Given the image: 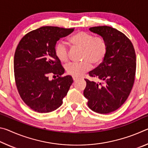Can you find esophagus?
<instances>
[{
    "label": "esophagus",
    "instance_id": "esophagus-1",
    "mask_svg": "<svg viewBox=\"0 0 148 148\" xmlns=\"http://www.w3.org/2000/svg\"><path fill=\"white\" fill-rule=\"evenodd\" d=\"M72 79H73L74 81H76V80L77 79V77H72Z\"/></svg>",
    "mask_w": 148,
    "mask_h": 148
}]
</instances>
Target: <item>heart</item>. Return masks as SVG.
Wrapping results in <instances>:
<instances>
[{"instance_id": "heart-1", "label": "heart", "mask_w": 148, "mask_h": 148, "mask_svg": "<svg viewBox=\"0 0 148 148\" xmlns=\"http://www.w3.org/2000/svg\"><path fill=\"white\" fill-rule=\"evenodd\" d=\"M68 43L72 46L82 49L79 62H71L65 66L66 73L72 76H79L89 71L91 63L99 65L103 61L108 53V42L102 36H95L86 31H79L70 37ZM55 56L61 62L68 61V49L64 43L59 42L54 49Z\"/></svg>"}]
</instances>
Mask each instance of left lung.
I'll return each instance as SVG.
<instances>
[{
	"instance_id": "obj_1",
	"label": "left lung",
	"mask_w": 148,
	"mask_h": 148,
	"mask_svg": "<svg viewBox=\"0 0 148 148\" xmlns=\"http://www.w3.org/2000/svg\"><path fill=\"white\" fill-rule=\"evenodd\" d=\"M89 30L104 37L108 49L103 61L89 72L90 77L102 82L85 79L84 95L92 111L109 114L121 107L129 96L136 74V54L131 41L118 30L108 26L93 27Z\"/></svg>"
}]
</instances>
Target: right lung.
Instances as JSON below:
<instances>
[{"mask_svg":"<svg viewBox=\"0 0 148 148\" xmlns=\"http://www.w3.org/2000/svg\"><path fill=\"white\" fill-rule=\"evenodd\" d=\"M74 29L46 26L28 32L19 41L14 59L16 85L21 99L39 113H48L62 104L73 83L71 76H62L64 70L55 56L57 41ZM50 75L57 76L49 80Z\"/></svg>","mask_w":148,"mask_h":148,"instance_id":"obj_1","label":"right lung"}]
</instances>
